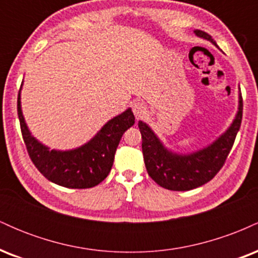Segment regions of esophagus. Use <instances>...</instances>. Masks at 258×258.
<instances>
[{
	"mask_svg": "<svg viewBox=\"0 0 258 258\" xmlns=\"http://www.w3.org/2000/svg\"><path fill=\"white\" fill-rule=\"evenodd\" d=\"M132 111L136 115V117L139 119V117H142L147 112V106L143 102H135L132 104Z\"/></svg>",
	"mask_w": 258,
	"mask_h": 258,
	"instance_id": "esophagus-1",
	"label": "esophagus"
}]
</instances>
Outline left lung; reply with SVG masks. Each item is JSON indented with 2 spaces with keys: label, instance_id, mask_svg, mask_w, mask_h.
<instances>
[{
  "label": "left lung",
  "instance_id": "8db88e82",
  "mask_svg": "<svg viewBox=\"0 0 258 258\" xmlns=\"http://www.w3.org/2000/svg\"><path fill=\"white\" fill-rule=\"evenodd\" d=\"M195 35L217 46L205 31L195 30ZM242 97L239 92V106L235 119L224 133L210 146L194 153L179 154L167 149L143 121H138L142 135V150L148 174L162 188L185 191L210 182L224 165L241 125Z\"/></svg>",
  "mask_w": 258,
  "mask_h": 258
}]
</instances>
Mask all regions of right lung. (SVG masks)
Returning a JSON list of instances; mask_svg holds the SVG:
<instances>
[{
    "instance_id": "1",
    "label": "right lung",
    "mask_w": 258,
    "mask_h": 258,
    "mask_svg": "<svg viewBox=\"0 0 258 258\" xmlns=\"http://www.w3.org/2000/svg\"><path fill=\"white\" fill-rule=\"evenodd\" d=\"M20 90L18 93L20 130L29 156L37 170L48 180L65 188H92L104 180L112 167L121 137L135 123V115L131 109L128 108L122 114L109 120L84 146L72 150H51L29 131L23 116Z\"/></svg>"
}]
</instances>
